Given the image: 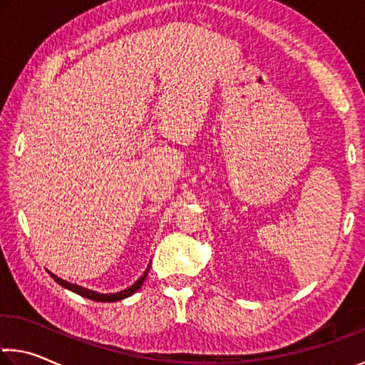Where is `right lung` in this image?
<instances>
[{
  "label": "right lung",
  "instance_id": "add662e5",
  "mask_svg": "<svg viewBox=\"0 0 365 365\" xmlns=\"http://www.w3.org/2000/svg\"><path fill=\"white\" fill-rule=\"evenodd\" d=\"M149 268H151V264L148 266V269L144 271V274L140 277V279H138V281L135 282V284L130 286L128 289H125V291H120V292H115V294H99V292H96V291H91V289H86V287H83V286L71 284V282L61 279V277L55 276L53 273H50V271H48V273H50V276L53 277V279L58 282V284L63 286L65 289H69V291L79 294V296H83V297H86V299L96 300V302H117V300L130 297L131 294H135V292L138 291V289H140V287L143 286V282H144V279H146V276H148Z\"/></svg>",
  "mask_w": 365,
  "mask_h": 365
}]
</instances>
